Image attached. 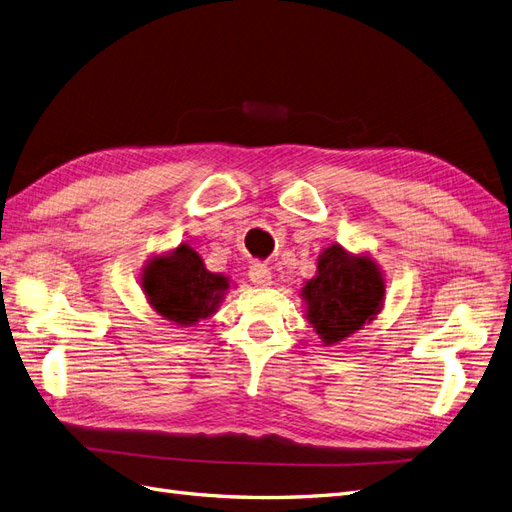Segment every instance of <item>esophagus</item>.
Returning <instances> with one entry per match:
<instances>
[{
  "mask_svg": "<svg viewBox=\"0 0 512 512\" xmlns=\"http://www.w3.org/2000/svg\"><path fill=\"white\" fill-rule=\"evenodd\" d=\"M271 271L267 265H260V262H254V265L250 267V280L256 284V286H271Z\"/></svg>",
  "mask_w": 512,
  "mask_h": 512,
  "instance_id": "1",
  "label": "esophagus"
}]
</instances>
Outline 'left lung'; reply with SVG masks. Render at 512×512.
I'll return each mask as SVG.
<instances>
[{"mask_svg":"<svg viewBox=\"0 0 512 512\" xmlns=\"http://www.w3.org/2000/svg\"><path fill=\"white\" fill-rule=\"evenodd\" d=\"M301 297L324 346H335L376 318L384 280L371 258L350 256L342 245H331L320 254L318 273L303 286Z\"/></svg>","mask_w":512,"mask_h":512,"instance_id":"1","label":"left lung"}]
</instances>
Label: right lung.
I'll list each match as a JSON object with an SVG mask.
<instances>
[{
    "label": "right lung",
    "instance_id": "obj_1",
    "mask_svg": "<svg viewBox=\"0 0 512 512\" xmlns=\"http://www.w3.org/2000/svg\"><path fill=\"white\" fill-rule=\"evenodd\" d=\"M141 284L151 307L183 327L211 316L228 290L226 277L207 271L188 243H181L170 256L153 258Z\"/></svg>",
    "mask_w": 512,
    "mask_h": 512
}]
</instances>
